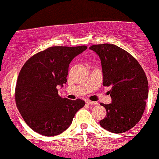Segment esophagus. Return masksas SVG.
<instances>
[{
  "instance_id": "esophagus-1",
  "label": "esophagus",
  "mask_w": 159,
  "mask_h": 159,
  "mask_svg": "<svg viewBox=\"0 0 159 159\" xmlns=\"http://www.w3.org/2000/svg\"><path fill=\"white\" fill-rule=\"evenodd\" d=\"M86 103H87L88 104H89V105H96V104H97V102L90 101V100H87V101H86Z\"/></svg>"
}]
</instances>
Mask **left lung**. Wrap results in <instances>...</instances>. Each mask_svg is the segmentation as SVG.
<instances>
[{
	"label": "left lung",
	"instance_id": "8db88e82",
	"mask_svg": "<svg viewBox=\"0 0 159 159\" xmlns=\"http://www.w3.org/2000/svg\"><path fill=\"white\" fill-rule=\"evenodd\" d=\"M100 58L104 86H111L110 104L100 103L107 111L100 126L120 134L134 127L141 120L148 96L147 76L139 62L130 53L113 44L89 47Z\"/></svg>",
	"mask_w": 159,
	"mask_h": 159
}]
</instances>
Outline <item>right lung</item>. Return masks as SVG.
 <instances>
[{
  "mask_svg": "<svg viewBox=\"0 0 159 159\" xmlns=\"http://www.w3.org/2000/svg\"><path fill=\"white\" fill-rule=\"evenodd\" d=\"M86 48V45L49 47L24 64L15 86V103L33 131L45 136L59 134L85 105L81 99L62 98L56 86L66 83L70 63Z\"/></svg>",
  "mask_w": 159,
  "mask_h": 159,
  "instance_id": "right-lung-1",
  "label": "right lung"
}]
</instances>
